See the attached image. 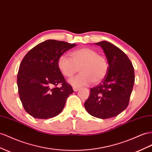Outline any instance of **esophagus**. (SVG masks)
Listing matches in <instances>:
<instances>
[{
    "mask_svg": "<svg viewBox=\"0 0 152 152\" xmlns=\"http://www.w3.org/2000/svg\"><path fill=\"white\" fill-rule=\"evenodd\" d=\"M73 89L74 91H77L78 90H79V88H77V87H73Z\"/></svg>",
    "mask_w": 152,
    "mask_h": 152,
    "instance_id": "esophagus-1",
    "label": "esophagus"
}]
</instances>
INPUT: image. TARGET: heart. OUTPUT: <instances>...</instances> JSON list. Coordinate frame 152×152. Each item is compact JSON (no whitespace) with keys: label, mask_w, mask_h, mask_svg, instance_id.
Masks as SVG:
<instances>
[{"label":"heart","mask_w":152,"mask_h":152,"mask_svg":"<svg viewBox=\"0 0 152 152\" xmlns=\"http://www.w3.org/2000/svg\"><path fill=\"white\" fill-rule=\"evenodd\" d=\"M71 58L66 55L59 56L57 66L61 73L69 79L79 70L80 74L70 80L75 87H81L89 84H98L103 80L107 74L109 63L104 55L99 54L95 49L89 47L81 48L73 50Z\"/></svg>","instance_id":"b5f03b06"}]
</instances>
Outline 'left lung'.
Returning <instances> with one entry per match:
<instances>
[{"label": "left lung", "instance_id": "obj_1", "mask_svg": "<svg viewBox=\"0 0 152 152\" xmlns=\"http://www.w3.org/2000/svg\"><path fill=\"white\" fill-rule=\"evenodd\" d=\"M104 50L109 63L107 74L95 87L84 103L91 116L107 119L118 116L127 107L135 80L130 60L121 49L109 42L95 43Z\"/></svg>", "mask_w": 152, "mask_h": 152}]
</instances>
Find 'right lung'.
Segmentation results:
<instances>
[{
    "instance_id": "obj_1",
    "label": "right lung",
    "mask_w": 152,
    "mask_h": 152,
    "mask_svg": "<svg viewBox=\"0 0 152 152\" xmlns=\"http://www.w3.org/2000/svg\"><path fill=\"white\" fill-rule=\"evenodd\" d=\"M76 45L48 39L37 45L23 57L17 75L18 93L24 109L32 117L48 119L58 115L74 92L59 71L57 60Z\"/></svg>"
}]
</instances>
